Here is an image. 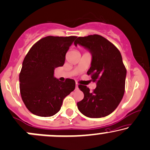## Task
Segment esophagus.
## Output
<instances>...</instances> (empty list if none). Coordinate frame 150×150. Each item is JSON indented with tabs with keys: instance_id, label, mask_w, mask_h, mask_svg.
I'll use <instances>...</instances> for the list:
<instances>
[{
	"instance_id": "1",
	"label": "esophagus",
	"mask_w": 150,
	"mask_h": 150,
	"mask_svg": "<svg viewBox=\"0 0 150 150\" xmlns=\"http://www.w3.org/2000/svg\"><path fill=\"white\" fill-rule=\"evenodd\" d=\"M78 89H79V86H78V84L76 83V90H78Z\"/></svg>"
}]
</instances>
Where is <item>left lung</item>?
Segmentation results:
<instances>
[{"label": "left lung", "mask_w": 150, "mask_h": 150, "mask_svg": "<svg viewBox=\"0 0 150 150\" xmlns=\"http://www.w3.org/2000/svg\"><path fill=\"white\" fill-rule=\"evenodd\" d=\"M77 44L92 54L87 74L97 81L93 92L86 86H79L84 98L77 103V107L87 117H105L116 110L124 94L126 69L121 52L114 44L97 34L79 37L74 42L76 46Z\"/></svg>", "instance_id": "8db88e82"}]
</instances>
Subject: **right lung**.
Returning a JSON list of instances; mask_svg holds the SVG:
<instances>
[{
  "instance_id": "1",
  "label": "right lung",
  "mask_w": 150,
  "mask_h": 150,
  "mask_svg": "<svg viewBox=\"0 0 150 150\" xmlns=\"http://www.w3.org/2000/svg\"><path fill=\"white\" fill-rule=\"evenodd\" d=\"M76 36H49L31 47L22 63L19 88L26 108L43 117L57 114L63 100L75 89V81H59L54 76V69L62 67L65 55Z\"/></svg>"
}]
</instances>
